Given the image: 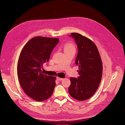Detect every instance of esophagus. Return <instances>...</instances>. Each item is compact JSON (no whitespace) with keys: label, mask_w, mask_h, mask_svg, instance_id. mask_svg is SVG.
Returning <instances> with one entry per match:
<instances>
[{"label":"esophagus","mask_w":125,"mask_h":125,"mask_svg":"<svg viewBox=\"0 0 125 125\" xmlns=\"http://www.w3.org/2000/svg\"><path fill=\"white\" fill-rule=\"evenodd\" d=\"M57 79L58 80V81H61V80H62L63 79V78H60L59 77H57Z\"/></svg>","instance_id":"esophagus-1"}]
</instances>
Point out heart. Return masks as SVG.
I'll use <instances>...</instances> for the list:
<instances>
[{"mask_svg":"<svg viewBox=\"0 0 125 125\" xmlns=\"http://www.w3.org/2000/svg\"><path fill=\"white\" fill-rule=\"evenodd\" d=\"M75 46L72 44L70 43H66L64 46V52H70L73 51L75 52Z\"/></svg>","mask_w":125,"mask_h":125,"instance_id":"obj_1","label":"heart"}]
</instances>
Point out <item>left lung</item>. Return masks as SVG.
Here are the masks:
<instances>
[{"instance_id": "left-lung-1", "label": "left lung", "mask_w": 125, "mask_h": 125, "mask_svg": "<svg viewBox=\"0 0 125 125\" xmlns=\"http://www.w3.org/2000/svg\"><path fill=\"white\" fill-rule=\"evenodd\" d=\"M78 49L75 64L79 66V76L71 77L68 88L70 95L78 101L89 99L95 93L101 83L103 64L95 44L89 38L78 33H71Z\"/></svg>"}]
</instances>
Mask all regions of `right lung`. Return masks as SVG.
<instances>
[{
    "mask_svg": "<svg viewBox=\"0 0 125 125\" xmlns=\"http://www.w3.org/2000/svg\"><path fill=\"white\" fill-rule=\"evenodd\" d=\"M59 42L58 38L35 37L21 52L17 65L19 81L24 93L35 101H45L53 93L56 78L43 74L41 68Z\"/></svg>",
    "mask_w": 125,
    "mask_h": 125,
    "instance_id": "add662e5",
    "label": "right lung"
}]
</instances>
